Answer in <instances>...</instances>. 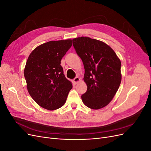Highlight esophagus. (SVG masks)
Wrapping results in <instances>:
<instances>
[{
  "label": "esophagus",
  "mask_w": 151,
  "mask_h": 151,
  "mask_svg": "<svg viewBox=\"0 0 151 151\" xmlns=\"http://www.w3.org/2000/svg\"><path fill=\"white\" fill-rule=\"evenodd\" d=\"M80 81H81V79L79 78V77H76L74 79V83H76V84L78 83Z\"/></svg>",
  "instance_id": "34e87169"
}]
</instances>
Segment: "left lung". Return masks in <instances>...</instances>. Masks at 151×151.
<instances>
[{
  "label": "left lung",
  "instance_id": "1",
  "mask_svg": "<svg viewBox=\"0 0 151 151\" xmlns=\"http://www.w3.org/2000/svg\"><path fill=\"white\" fill-rule=\"evenodd\" d=\"M72 42L85 69L84 81L88 89L81 96L83 103L93 109L106 106L115 96L121 83L120 58L101 41L82 36L74 38Z\"/></svg>",
  "mask_w": 151,
  "mask_h": 151
}]
</instances>
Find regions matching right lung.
Instances as JSON below:
<instances>
[{"mask_svg": "<svg viewBox=\"0 0 151 151\" xmlns=\"http://www.w3.org/2000/svg\"><path fill=\"white\" fill-rule=\"evenodd\" d=\"M72 44L70 39L50 41L35 48L27 60L24 70L27 89L34 101L48 110L62 107L72 88L60 65Z\"/></svg>", "mask_w": 151, "mask_h": 151, "instance_id": "1", "label": "right lung"}]
</instances>
